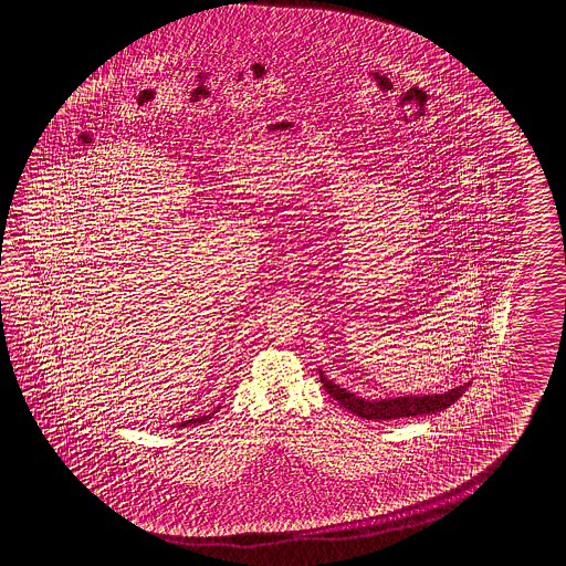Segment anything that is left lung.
Here are the masks:
<instances>
[{"label": "left lung", "mask_w": 566, "mask_h": 566, "mask_svg": "<svg viewBox=\"0 0 566 566\" xmlns=\"http://www.w3.org/2000/svg\"><path fill=\"white\" fill-rule=\"evenodd\" d=\"M321 382L338 405L350 410L356 417L368 418V420H390V418L395 420V418L422 417L430 412H440L448 406L454 405L470 386V382H467L464 386L448 390L444 395L402 396V398H388V400L370 402L353 392H346L340 386L331 382L322 373Z\"/></svg>", "instance_id": "obj_1"}]
</instances>
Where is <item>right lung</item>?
Here are the masks:
<instances>
[{"mask_svg":"<svg viewBox=\"0 0 566 566\" xmlns=\"http://www.w3.org/2000/svg\"><path fill=\"white\" fill-rule=\"evenodd\" d=\"M208 418L210 417L192 418V420H186V422H181L180 427H188V424H200V422L208 420Z\"/></svg>","mask_w":566,"mask_h":566,"instance_id":"right-lung-1","label":"right lung"}]
</instances>
